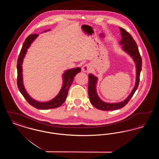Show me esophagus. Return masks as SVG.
<instances>
[{"label": "esophagus", "instance_id": "34e87169", "mask_svg": "<svg viewBox=\"0 0 159 159\" xmlns=\"http://www.w3.org/2000/svg\"><path fill=\"white\" fill-rule=\"evenodd\" d=\"M82 70L83 72H85V73L90 72L91 71V65L89 64H86L84 65L82 68Z\"/></svg>", "mask_w": 159, "mask_h": 159}]
</instances>
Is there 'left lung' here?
<instances>
[{
  "mask_svg": "<svg viewBox=\"0 0 159 159\" xmlns=\"http://www.w3.org/2000/svg\"><path fill=\"white\" fill-rule=\"evenodd\" d=\"M120 30L121 36V41L120 42V44L122 45L123 51L128 53L129 55L133 58L135 63L136 64V82L134 89H132L130 95L127 97V98L125 99L124 101L120 102L108 103L102 101L99 98L97 94L96 86L97 83L98 78L92 74H89L88 76V93L89 100L91 101V104L95 108L102 111L116 110L126 106L136 91L139 82L140 73L142 69V59L139 52L138 46L136 45L134 39L128 31H126L121 27H120Z\"/></svg>",
  "mask_w": 159,
  "mask_h": 159,
  "instance_id": "obj_1",
  "label": "left lung"
}]
</instances>
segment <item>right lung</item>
<instances>
[{"label":"right lung","mask_w":159,"mask_h":159,"mask_svg":"<svg viewBox=\"0 0 159 159\" xmlns=\"http://www.w3.org/2000/svg\"><path fill=\"white\" fill-rule=\"evenodd\" d=\"M50 30H46L44 31L46 32L47 31ZM38 34H33L29 35L26 39L25 40L23 43L22 48L21 49L20 53L19 55L18 61H17V86L23 95V97L27 100V101L30 104L31 106L40 110H48L51 108H55L59 107L61 106L67 98L68 95L69 89L73 83V79L75 76L76 75L80 72L81 68L80 67L72 68L67 70L65 71L63 74L62 78H63V84L62 86V88L60 92L57 95L56 97L52 99V100L47 102H39L37 101L32 98L27 93V91H25L23 81V68H22V64H23V59L26 54L28 48L30 47L31 43L36 39V38L38 36Z\"/></svg>","instance_id":"1"}]
</instances>
